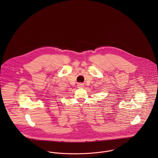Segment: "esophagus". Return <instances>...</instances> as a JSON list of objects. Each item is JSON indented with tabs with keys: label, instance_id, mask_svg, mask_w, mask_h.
Listing matches in <instances>:
<instances>
[{
	"label": "esophagus",
	"instance_id": "34e87169",
	"mask_svg": "<svg viewBox=\"0 0 158 158\" xmlns=\"http://www.w3.org/2000/svg\"><path fill=\"white\" fill-rule=\"evenodd\" d=\"M78 86H79L80 88H82L83 86V84H80V85H78Z\"/></svg>",
	"mask_w": 158,
	"mask_h": 158
}]
</instances>
